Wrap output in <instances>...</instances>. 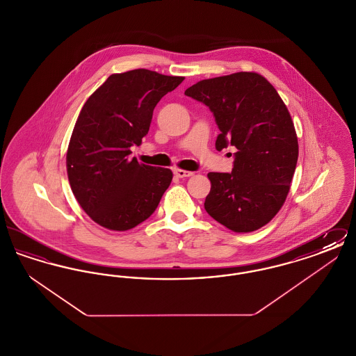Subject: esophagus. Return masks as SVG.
<instances>
[{
	"label": "esophagus",
	"mask_w": 356,
	"mask_h": 356,
	"mask_svg": "<svg viewBox=\"0 0 356 356\" xmlns=\"http://www.w3.org/2000/svg\"><path fill=\"white\" fill-rule=\"evenodd\" d=\"M175 175L180 179H184V177H191L195 175V172H191V170H175Z\"/></svg>",
	"instance_id": "esophagus-1"
}]
</instances>
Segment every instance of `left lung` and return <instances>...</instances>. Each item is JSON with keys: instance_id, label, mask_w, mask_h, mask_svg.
Instances as JSON below:
<instances>
[{"instance_id": "1", "label": "left lung", "mask_w": 356, "mask_h": 356, "mask_svg": "<svg viewBox=\"0 0 356 356\" xmlns=\"http://www.w3.org/2000/svg\"><path fill=\"white\" fill-rule=\"evenodd\" d=\"M186 95L213 112L221 132L216 149L228 144L237 149L231 173H208L205 211L237 234L264 227L287 199L299 156L286 104L256 72L202 80Z\"/></svg>"}]
</instances>
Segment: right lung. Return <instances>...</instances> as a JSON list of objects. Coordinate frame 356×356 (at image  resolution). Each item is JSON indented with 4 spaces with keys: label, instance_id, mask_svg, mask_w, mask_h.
<instances>
[{
    "label": "right lung",
    "instance_id": "add662e5",
    "mask_svg": "<svg viewBox=\"0 0 356 356\" xmlns=\"http://www.w3.org/2000/svg\"><path fill=\"white\" fill-rule=\"evenodd\" d=\"M148 69L113 73L86 100L67 151L69 184L85 213L111 231L147 220L170 186L173 173L131 157L148 134L153 109L183 83Z\"/></svg>",
    "mask_w": 356,
    "mask_h": 356
}]
</instances>
